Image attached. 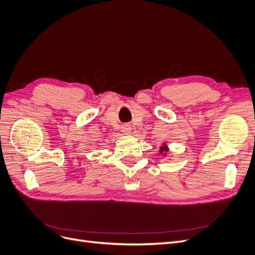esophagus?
Here are the masks:
<instances>
[{
    "mask_svg": "<svg viewBox=\"0 0 255 255\" xmlns=\"http://www.w3.org/2000/svg\"><path fill=\"white\" fill-rule=\"evenodd\" d=\"M130 130H131V128H130L129 125H124V126L122 127V131H123V132H124V133H129Z\"/></svg>",
    "mask_w": 255,
    "mask_h": 255,
    "instance_id": "1",
    "label": "esophagus"
}]
</instances>
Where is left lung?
<instances>
[{"label":"left lung","mask_w":255,"mask_h":255,"mask_svg":"<svg viewBox=\"0 0 255 255\" xmlns=\"http://www.w3.org/2000/svg\"><path fill=\"white\" fill-rule=\"evenodd\" d=\"M163 149H167L166 147H162V151H163Z\"/></svg>","instance_id":"left-lung-1"}]
</instances>
